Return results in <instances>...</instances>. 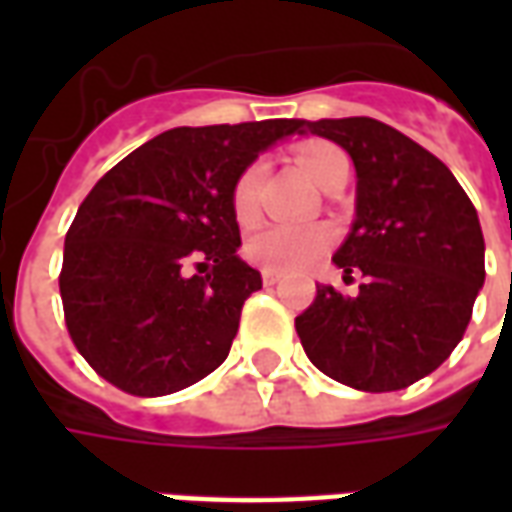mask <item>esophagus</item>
Instances as JSON below:
<instances>
[{
  "instance_id": "obj_1",
  "label": "esophagus",
  "mask_w": 512,
  "mask_h": 512,
  "mask_svg": "<svg viewBox=\"0 0 512 512\" xmlns=\"http://www.w3.org/2000/svg\"><path fill=\"white\" fill-rule=\"evenodd\" d=\"M279 279H282V274H279V271L263 268V285H266V288H271V285H277Z\"/></svg>"
}]
</instances>
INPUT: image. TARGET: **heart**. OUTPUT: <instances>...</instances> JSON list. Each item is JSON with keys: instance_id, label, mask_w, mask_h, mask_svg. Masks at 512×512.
<instances>
[{"instance_id": "obj_1", "label": "heart", "mask_w": 512, "mask_h": 512, "mask_svg": "<svg viewBox=\"0 0 512 512\" xmlns=\"http://www.w3.org/2000/svg\"><path fill=\"white\" fill-rule=\"evenodd\" d=\"M296 164L299 169L312 180L323 186L334 169L345 164V156L340 147L323 139H310L296 150ZM260 180H263V164H249V167L238 175L233 186V213L241 224H252L260 211ZM334 244V230L329 224H268L263 230H257L249 244H246V255L252 263L271 271H301V268L312 266L326 249Z\"/></svg>"}]
</instances>
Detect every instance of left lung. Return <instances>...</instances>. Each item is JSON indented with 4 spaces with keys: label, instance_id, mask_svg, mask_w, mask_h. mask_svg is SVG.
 <instances>
[{
    "label": "left lung",
    "instance_id": "left-lung-1",
    "mask_svg": "<svg viewBox=\"0 0 512 512\" xmlns=\"http://www.w3.org/2000/svg\"><path fill=\"white\" fill-rule=\"evenodd\" d=\"M348 150L356 219L332 257L356 296L318 285L296 332L321 373L362 392H395L433 373L461 343L485 282L472 200L444 161L373 117L299 120Z\"/></svg>",
    "mask_w": 512,
    "mask_h": 512
}]
</instances>
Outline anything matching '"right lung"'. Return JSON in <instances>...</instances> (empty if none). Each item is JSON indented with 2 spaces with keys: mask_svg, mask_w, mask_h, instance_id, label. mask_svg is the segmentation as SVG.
Wrapping results in <instances>:
<instances>
[{
  "mask_svg": "<svg viewBox=\"0 0 512 512\" xmlns=\"http://www.w3.org/2000/svg\"><path fill=\"white\" fill-rule=\"evenodd\" d=\"M296 128L299 120L172 128L95 183L65 235L60 296L73 345L98 376L158 397L227 359L244 301L263 288L238 257L233 186Z\"/></svg>",
  "mask_w": 512,
  "mask_h": 512,
  "instance_id": "obj_1",
  "label": "right lung"
}]
</instances>
